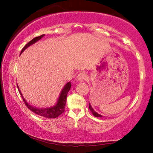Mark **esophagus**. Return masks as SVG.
Masks as SVG:
<instances>
[{"label":"esophagus","mask_w":153,"mask_h":153,"mask_svg":"<svg viewBox=\"0 0 153 153\" xmlns=\"http://www.w3.org/2000/svg\"><path fill=\"white\" fill-rule=\"evenodd\" d=\"M87 79V74L85 72H80L76 76V81L81 82V81L85 80Z\"/></svg>","instance_id":"esophagus-1"}]
</instances>
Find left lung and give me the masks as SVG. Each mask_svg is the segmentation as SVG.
<instances>
[{
  "instance_id": "1",
  "label": "left lung",
  "mask_w": 153,
  "mask_h": 153,
  "mask_svg": "<svg viewBox=\"0 0 153 153\" xmlns=\"http://www.w3.org/2000/svg\"><path fill=\"white\" fill-rule=\"evenodd\" d=\"M89 109L91 110V111L92 112V114H93V116L95 117H97V118H102V117H103V116H102V115H100L99 114H97V112H95V111L93 109V107H92L91 104L89 103Z\"/></svg>"
}]
</instances>
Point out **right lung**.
I'll list each match as a JSON object with an SVG mask.
<instances>
[{
	"label": "right lung",
	"instance_id": "add662e5",
	"mask_svg": "<svg viewBox=\"0 0 153 153\" xmlns=\"http://www.w3.org/2000/svg\"><path fill=\"white\" fill-rule=\"evenodd\" d=\"M44 36H45V35H42L40 36L36 37H35V38H33L32 40H30L28 44H26V46L23 48L21 53H22L23 52L25 51V49L30 47V45H33V44L37 42V41H39V39H41V38H42ZM71 86H72V85H71L70 82L67 83L65 85V86L63 87V88H62L61 92H60L59 97H58V101L56 102L55 105L47 108H38L31 105V104H29L28 102H27V101H26V100H25L24 97H23L22 93H21V91L19 90V88L18 85L17 88L20 95H22L25 104H26V106L31 111L34 112L35 114L39 115V116L45 117V118H56L65 111V106L67 101V97H68V93L71 88Z\"/></svg>",
	"mask_w": 153,
	"mask_h": 153
}]
</instances>
